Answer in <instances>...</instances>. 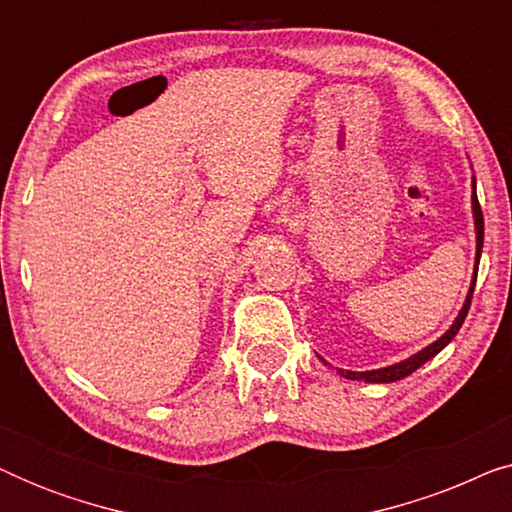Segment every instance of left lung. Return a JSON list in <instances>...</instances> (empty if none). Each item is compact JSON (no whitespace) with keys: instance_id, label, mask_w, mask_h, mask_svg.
I'll return each instance as SVG.
<instances>
[{"instance_id":"left-lung-1","label":"left lung","mask_w":512,"mask_h":512,"mask_svg":"<svg viewBox=\"0 0 512 512\" xmlns=\"http://www.w3.org/2000/svg\"><path fill=\"white\" fill-rule=\"evenodd\" d=\"M471 207H473V221H475V265H473V279H471V289H468V296L464 300V307H461L457 319L452 321V326L447 328V331L440 335L436 342H431L429 347H424L422 352L408 356V359L394 363V366H387V368H377V370H363V373H354V370H342L338 368V373L342 377H347V380H363V382H373V384H387V382H396V380H403V377H408L410 373H415L419 366H424L426 361L433 359L440 349H445L450 345L454 335L459 333L461 324H464L466 314H468V307H471V298H473V289H475V277H478V265H480V254H482V240H485V221H482V209H480V202H478V193H475V177H473V193H471ZM324 361V359H321ZM326 363V361H324ZM328 366V363H326Z\"/></svg>"}]
</instances>
